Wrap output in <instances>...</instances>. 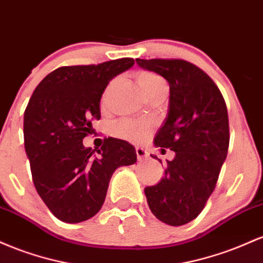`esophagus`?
Masks as SVG:
<instances>
[{"instance_id":"34e87169","label":"esophagus","mask_w":263,"mask_h":263,"mask_svg":"<svg viewBox=\"0 0 263 263\" xmlns=\"http://www.w3.org/2000/svg\"><path fill=\"white\" fill-rule=\"evenodd\" d=\"M135 152H137L138 160H139V161H143L144 159H146L147 153H146V150L143 149V147H137V150H135Z\"/></svg>"}]
</instances>
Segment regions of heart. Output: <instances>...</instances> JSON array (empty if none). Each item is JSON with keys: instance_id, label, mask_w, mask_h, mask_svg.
I'll return each mask as SVG.
<instances>
[{"instance_id": "1", "label": "heart", "mask_w": 263, "mask_h": 263, "mask_svg": "<svg viewBox=\"0 0 263 263\" xmlns=\"http://www.w3.org/2000/svg\"><path fill=\"white\" fill-rule=\"evenodd\" d=\"M137 82L138 85H139L141 93L144 94V97L149 96L153 90L158 89V88L166 87V83L160 76L155 74L153 72H141L137 76ZM114 85V81L109 84V87L105 90L104 96H107L111 87ZM153 129H154V125L150 122H138V120H120L118 122L116 125H114V134L117 137L122 138V139L134 141V143H138V141L145 140L150 134H152Z\"/></svg>"}]
</instances>
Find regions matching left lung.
Instances as JSON below:
<instances>
[{
    "label": "left lung",
    "instance_id": "left-lung-1",
    "mask_svg": "<svg viewBox=\"0 0 263 263\" xmlns=\"http://www.w3.org/2000/svg\"><path fill=\"white\" fill-rule=\"evenodd\" d=\"M135 61L170 85L169 114L154 144L175 152V158L167 160L164 178L144 190L147 205L167 225H185L203 210L226 159L230 129L225 99L210 77L190 62Z\"/></svg>",
    "mask_w": 263,
    "mask_h": 263
}]
</instances>
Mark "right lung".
I'll return each instance as SVG.
<instances>
[{
    "instance_id": "obj_1",
    "label": "right lung",
    "mask_w": 263,
    "mask_h": 263,
    "mask_svg": "<svg viewBox=\"0 0 263 263\" xmlns=\"http://www.w3.org/2000/svg\"><path fill=\"white\" fill-rule=\"evenodd\" d=\"M134 60L120 58L88 66L60 67L37 85L23 118L25 149L34 187L58 220L85 221L104 203L111 175L137 163L128 141L104 138L97 150L83 139L100 118V98L113 77Z\"/></svg>"
}]
</instances>
